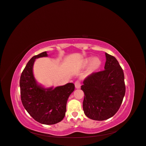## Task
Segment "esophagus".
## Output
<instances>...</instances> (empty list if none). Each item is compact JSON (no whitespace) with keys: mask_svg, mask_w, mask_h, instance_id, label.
Listing matches in <instances>:
<instances>
[{"mask_svg":"<svg viewBox=\"0 0 146 146\" xmlns=\"http://www.w3.org/2000/svg\"><path fill=\"white\" fill-rule=\"evenodd\" d=\"M75 87L77 89H79L81 88V82L79 81H76L75 82Z\"/></svg>","mask_w":146,"mask_h":146,"instance_id":"esophagus-1","label":"esophagus"}]
</instances>
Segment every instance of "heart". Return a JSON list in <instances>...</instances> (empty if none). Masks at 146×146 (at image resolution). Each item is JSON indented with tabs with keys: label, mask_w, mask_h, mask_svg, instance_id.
Wrapping results in <instances>:
<instances>
[{
	"label": "heart",
	"mask_w": 146,
	"mask_h": 146,
	"mask_svg": "<svg viewBox=\"0 0 146 146\" xmlns=\"http://www.w3.org/2000/svg\"><path fill=\"white\" fill-rule=\"evenodd\" d=\"M84 62L85 65H88L89 64H90V70L91 71L97 70L98 69H100L101 66H102V60H101L100 58L98 57L87 58L85 59Z\"/></svg>",
	"instance_id": "obj_1"
}]
</instances>
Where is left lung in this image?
I'll return each instance as SVG.
<instances>
[{
    "mask_svg": "<svg viewBox=\"0 0 146 146\" xmlns=\"http://www.w3.org/2000/svg\"><path fill=\"white\" fill-rule=\"evenodd\" d=\"M105 70L91 74L81 86L83 110L86 117L102 121L112 117L120 108L125 93L123 71L113 56L105 53Z\"/></svg>",
    "mask_w": 146,
    "mask_h": 146,
    "instance_id": "1",
    "label": "left lung"
}]
</instances>
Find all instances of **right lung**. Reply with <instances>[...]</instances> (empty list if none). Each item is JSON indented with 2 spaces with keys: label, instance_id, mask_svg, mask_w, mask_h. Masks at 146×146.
<instances>
[{
  "label": "right lung",
  "instance_id": "add662e5",
  "mask_svg": "<svg viewBox=\"0 0 146 146\" xmlns=\"http://www.w3.org/2000/svg\"><path fill=\"white\" fill-rule=\"evenodd\" d=\"M44 52L29 60L23 70L19 86L21 102L26 110L36 121L44 125H53L63 120L69 96L74 91L73 83L45 88L38 83L33 74L36 59L47 57Z\"/></svg>",
  "mask_w": 146,
  "mask_h": 146
}]
</instances>
